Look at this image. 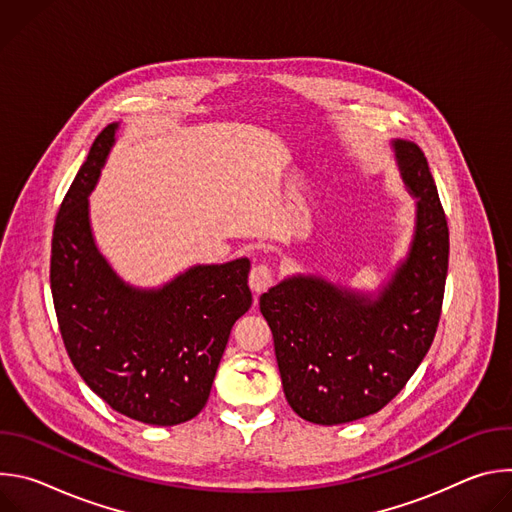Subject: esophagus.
Returning <instances> with one entry per match:
<instances>
[{"label": "esophagus", "mask_w": 512, "mask_h": 512, "mask_svg": "<svg viewBox=\"0 0 512 512\" xmlns=\"http://www.w3.org/2000/svg\"><path fill=\"white\" fill-rule=\"evenodd\" d=\"M249 285L257 296L263 294V291H267L273 285V269L267 265H255L249 275Z\"/></svg>", "instance_id": "1"}]
</instances>
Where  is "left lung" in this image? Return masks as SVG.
<instances>
[{
	"mask_svg": "<svg viewBox=\"0 0 512 512\" xmlns=\"http://www.w3.org/2000/svg\"><path fill=\"white\" fill-rule=\"evenodd\" d=\"M415 196L407 257L377 294L320 275H291L259 298L287 403L302 419L338 425L381 411L427 354L442 314L450 233L423 152L393 139Z\"/></svg>",
	"mask_w": 512,
	"mask_h": 512,
	"instance_id": "8db88e82",
	"label": "left lung"
}]
</instances>
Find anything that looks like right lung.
<instances>
[{
	"label": "right lung",
	"mask_w": 512,
	"mask_h": 512,
	"mask_svg": "<svg viewBox=\"0 0 512 512\" xmlns=\"http://www.w3.org/2000/svg\"><path fill=\"white\" fill-rule=\"evenodd\" d=\"M117 127L97 135L60 204L54 310L77 373L109 407L148 425H178L206 405L231 328L253 304L251 261L194 265L152 289L123 281L95 243L89 212Z\"/></svg>",
	"instance_id": "right-lung-1"
}]
</instances>
